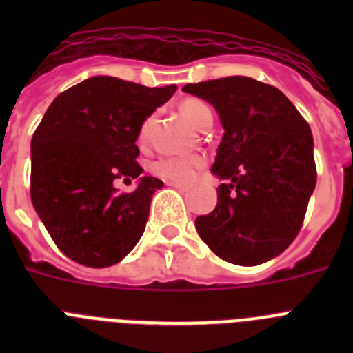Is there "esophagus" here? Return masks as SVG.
I'll return each mask as SVG.
<instances>
[{"mask_svg": "<svg viewBox=\"0 0 353 353\" xmlns=\"http://www.w3.org/2000/svg\"><path fill=\"white\" fill-rule=\"evenodd\" d=\"M166 183H168V185H170V187H174V189H179V191H182V192L189 191V187L183 185V183H176V182H166Z\"/></svg>", "mask_w": 353, "mask_h": 353, "instance_id": "34e87169", "label": "esophagus"}]
</instances>
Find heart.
Masks as SVG:
<instances>
[{
    "instance_id": "1",
    "label": "heart",
    "mask_w": 353,
    "mask_h": 353,
    "mask_svg": "<svg viewBox=\"0 0 353 353\" xmlns=\"http://www.w3.org/2000/svg\"><path fill=\"white\" fill-rule=\"evenodd\" d=\"M180 113L183 114L191 125L203 129L205 125L212 123V109L205 102L198 99H185L180 104ZM154 118L150 117L143 121L141 129L138 132V141L145 145L148 139L150 127ZM205 168L203 157H161L150 164V171L162 180L176 183H192L198 173Z\"/></svg>"
}]
</instances>
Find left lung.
Returning a JSON list of instances; mask_svg holds the SVG:
<instances>
[{
  "label": "left lung",
  "instance_id": "obj_1",
  "mask_svg": "<svg viewBox=\"0 0 353 353\" xmlns=\"http://www.w3.org/2000/svg\"><path fill=\"white\" fill-rule=\"evenodd\" d=\"M210 102L224 136L212 173L217 205L196 217L205 244L223 260L252 267L281 254L301 232L316 185L313 134L283 92L245 76L185 84Z\"/></svg>",
  "mask_w": 353,
  "mask_h": 353
}]
</instances>
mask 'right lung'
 Segmentation results:
<instances>
[{
	"instance_id": "1",
	"label": "right lung",
	"mask_w": 353,
	"mask_h": 353,
	"mask_svg": "<svg viewBox=\"0 0 353 353\" xmlns=\"http://www.w3.org/2000/svg\"><path fill=\"white\" fill-rule=\"evenodd\" d=\"M176 86L148 88L97 76L65 90L31 139V203L65 256L84 267H111L145 232L150 201L164 183L141 176L118 194L114 180L138 179L136 145L143 121Z\"/></svg>"
}]
</instances>
